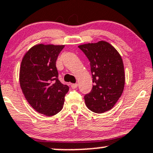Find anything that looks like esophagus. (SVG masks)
Masks as SVG:
<instances>
[{
  "mask_svg": "<svg viewBox=\"0 0 153 153\" xmlns=\"http://www.w3.org/2000/svg\"><path fill=\"white\" fill-rule=\"evenodd\" d=\"M71 87L72 89H76V88L78 87V84H77V83H72Z\"/></svg>",
  "mask_w": 153,
  "mask_h": 153,
  "instance_id": "34e87169",
  "label": "esophagus"
}]
</instances>
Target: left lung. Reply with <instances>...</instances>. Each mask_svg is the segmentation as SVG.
<instances>
[{"instance_id": "obj_1", "label": "left lung", "mask_w": 153, "mask_h": 153, "mask_svg": "<svg viewBox=\"0 0 153 153\" xmlns=\"http://www.w3.org/2000/svg\"><path fill=\"white\" fill-rule=\"evenodd\" d=\"M78 48L90 62L94 83L84 100L91 111L102 114L111 110L121 97L125 87L123 61L116 48L105 41L81 45Z\"/></svg>"}]
</instances>
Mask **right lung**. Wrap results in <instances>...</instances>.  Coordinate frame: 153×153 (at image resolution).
Masks as SVG:
<instances>
[{
	"label": "right lung",
	"instance_id": "right-lung-1",
	"mask_svg": "<svg viewBox=\"0 0 153 153\" xmlns=\"http://www.w3.org/2000/svg\"><path fill=\"white\" fill-rule=\"evenodd\" d=\"M64 45L37 44L24 55L19 81L30 106L38 113L51 117L63 108L69 86L58 79L56 62Z\"/></svg>",
	"mask_w": 153,
	"mask_h": 153
}]
</instances>
